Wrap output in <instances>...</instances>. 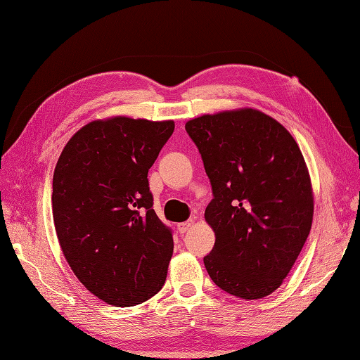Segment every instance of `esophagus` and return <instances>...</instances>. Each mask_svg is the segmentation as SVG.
<instances>
[{
  "instance_id": "obj_1",
  "label": "esophagus",
  "mask_w": 360,
  "mask_h": 360,
  "mask_svg": "<svg viewBox=\"0 0 360 360\" xmlns=\"http://www.w3.org/2000/svg\"><path fill=\"white\" fill-rule=\"evenodd\" d=\"M193 224H195V221H186V223H179L178 224V231H179V233H186V232H188L190 229L193 227Z\"/></svg>"
}]
</instances>
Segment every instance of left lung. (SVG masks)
Listing matches in <instances>:
<instances>
[{
  "mask_svg": "<svg viewBox=\"0 0 360 360\" xmlns=\"http://www.w3.org/2000/svg\"><path fill=\"white\" fill-rule=\"evenodd\" d=\"M186 129L213 190L204 218L215 246L204 257L205 269L235 297L271 295L292 269L314 217L300 147L278 120L255 108L202 114Z\"/></svg>",
  "mask_w": 360,
  "mask_h": 360,
  "instance_id": "obj_1",
  "label": "left lung"
}]
</instances>
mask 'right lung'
I'll list each match as a JSON object with an SVG mask.
<instances>
[{
  "label": "right lung",
  "mask_w": 360,
  "mask_h": 360,
  "mask_svg": "<svg viewBox=\"0 0 360 360\" xmlns=\"http://www.w3.org/2000/svg\"><path fill=\"white\" fill-rule=\"evenodd\" d=\"M173 120L112 116L82 127L52 178V215L68 264L91 294L127 308L162 289L173 238L147 174Z\"/></svg>",
  "instance_id": "obj_1"
}]
</instances>
